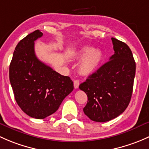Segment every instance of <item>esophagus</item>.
I'll return each instance as SVG.
<instances>
[{"label": "esophagus", "mask_w": 149, "mask_h": 149, "mask_svg": "<svg viewBox=\"0 0 149 149\" xmlns=\"http://www.w3.org/2000/svg\"><path fill=\"white\" fill-rule=\"evenodd\" d=\"M79 80H77V79H76V80L74 81V87L75 89H77L78 87H79Z\"/></svg>", "instance_id": "esophagus-1"}]
</instances>
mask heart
I'll list each match as a JSON object with an SVG mask.
<instances>
[{"instance_id": "1", "label": "heart", "mask_w": 149, "mask_h": 149, "mask_svg": "<svg viewBox=\"0 0 149 149\" xmlns=\"http://www.w3.org/2000/svg\"><path fill=\"white\" fill-rule=\"evenodd\" d=\"M76 56L82 59L79 65V72L85 76L94 73L103 60V54L100 50L89 47L81 49Z\"/></svg>"}]
</instances>
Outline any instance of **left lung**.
Instances as JSON below:
<instances>
[{"instance_id":"1","label":"left lung","mask_w":149,"mask_h":149,"mask_svg":"<svg viewBox=\"0 0 149 149\" xmlns=\"http://www.w3.org/2000/svg\"><path fill=\"white\" fill-rule=\"evenodd\" d=\"M114 54L79 87L87 95L83 111L90 120L107 122L125 111L131 99L136 62L125 43L111 38Z\"/></svg>"}]
</instances>
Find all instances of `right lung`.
Here are the masks:
<instances>
[{
	"label": "right lung",
	"mask_w": 149,
	"mask_h": 149,
	"mask_svg": "<svg viewBox=\"0 0 149 149\" xmlns=\"http://www.w3.org/2000/svg\"><path fill=\"white\" fill-rule=\"evenodd\" d=\"M42 35L36 30L20 41L9 67L16 102L26 114L36 119L55 113L74 89L69 77L59 74L36 57L34 41Z\"/></svg>",
	"instance_id": "right-lung-1"
}]
</instances>
